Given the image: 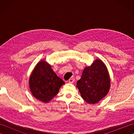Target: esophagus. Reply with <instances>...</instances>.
<instances>
[{"mask_svg": "<svg viewBox=\"0 0 134 134\" xmlns=\"http://www.w3.org/2000/svg\"><path fill=\"white\" fill-rule=\"evenodd\" d=\"M74 81H75V79L74 78H70L69 80V83H72L74 82Z\"/></svg>", "mask_w": 134, "mask_h": 134, "instance_id": "obj_1", "label": "esophagus"}]
</instances>
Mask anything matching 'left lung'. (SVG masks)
Segmentation results:
<instances>
[{
	"label": "left lung",
	"mask_w": 134,
	"mask_h": 134,
	"mask_svg": "<svg viewBox=\"0 0 134 134\" xmlns=\"http://www.w3.org/2000/svg\"><path fill=\"white\" fill-rule=\"evenodd\" d=\"M76 86L87 103L95 104L103 98L110 87L109 75L104 63L97 59L90 66L85 68Z\"/></svg>",
	"instance_id": "obj_1"
}]
</instances>
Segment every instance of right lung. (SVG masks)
<instances>
[{
    "mask_svg": "<svg viewBox=\"0 0 134 134\" xmlns=\"http://www.w3.org/2000/svg\"><path fill=\"white\" fill-rule=\"evenodd\" d=\"M65 82L57 76L46 62L41 60L37 64L30 75L29 86L35 98L42 102L51 101Z\"/></svg>",
    "mask_w": 134,
    "mask_h": 134,
    "instance_id": "add662e5",
    "label": "right lung"
}]
</instances>
